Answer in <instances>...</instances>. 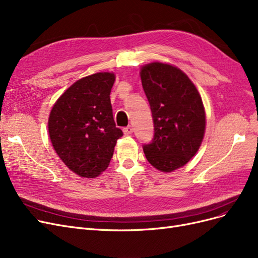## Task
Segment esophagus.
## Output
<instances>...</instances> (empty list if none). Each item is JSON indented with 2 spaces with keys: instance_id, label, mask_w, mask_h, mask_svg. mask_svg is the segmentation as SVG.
<instances>
[{
  "instance_id": "esophagus-1",
  "label": "esophagus",
  "mask_w": 258,
  "mask_h": 258,
  "mask_svg": "<svg viewBox=\"0 0 258 258\" xmlns=\"http://www.w3.org/2000/svg\"><path fill=\"white\" fill-rule=\"evenodd\" d=\"M123 133L125 135H131L132 133H133V127L132 126H126V127H124L123 128Z\"/></svg>"
}]
</instances>
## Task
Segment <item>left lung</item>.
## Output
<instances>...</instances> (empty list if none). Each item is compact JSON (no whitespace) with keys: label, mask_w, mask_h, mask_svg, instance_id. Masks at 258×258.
Segmentation results:
<instances>
[{"label":"left lung","mask_w":258,"mask_h":258,"mask_svg":"<svg viewBox=\"0 0 258 258\" xmlns=\"http://www.w3.org/2000/svg\"><path fill=\"white\" fill-rule=\"evenodd\" d=\"M141 84L150 104L154 136L144 145L148 162L169 172L198 151L206 128L205 108L196 87L176 66L153 62L143 66Z\"/></svg>","instance_id":"1"}]
</instances>
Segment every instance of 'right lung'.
I'll use <instances>...</instances> for the list:
<instances>
[{"label":"right lung","instance_id":"add662e5","mask_svg":"<svg viewBox=\"0 0 258 258\" xmlns=\"http://www.w3.org/2000/svg\"><path fill=\"white\" fill-rule=\"evenodd\" d=\"M113 73H96L72 85L53 105L48 120L51 144L76 174L95 178L104 171L123 132L110 103Z\"/></svg>","mask_w":258,"mask_h":258}]
</instances>
